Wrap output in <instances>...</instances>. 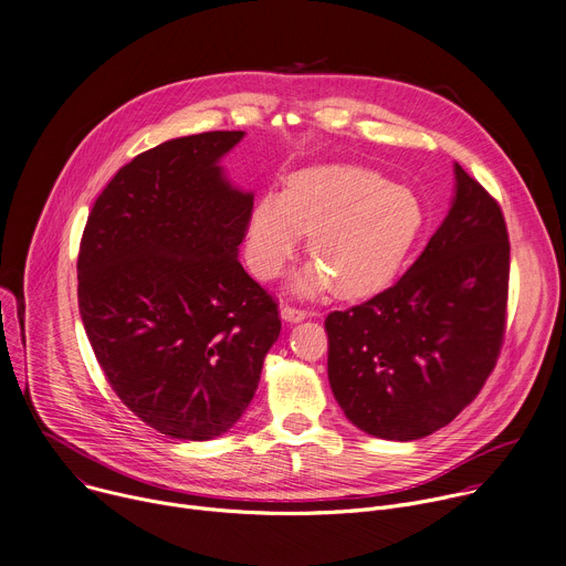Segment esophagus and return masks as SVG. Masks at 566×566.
<instances>
[{
	"mask_svg": "<svg viewBox=\"0 0 566 566\" xmlns=\"http://www.w3.org/2000/svg\"><path fill=\"white\" fill-rule=\"evenodd\" d=\"M281 317L287 322V324H298L307 317L305 310H298V307H292V305H283L281 307Z\"/></svg>",
	"mask_w": 566,
	"mask_h": 566,
	"instance_id": "1",
	"label": "esophagus"
}]
</instances>
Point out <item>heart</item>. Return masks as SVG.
<instances>
[{
	"label": "heart",
	"mask_w": 566,
	"mask_h": 566,
	"mask_svg": "<svg viewBox=\"0 0 566 566\" xmlns=\"http://www.w3.org/2000/svg\"><path fill=\"white\" fill-rule=\"evenodd\" d=\"M427 222L420 198L380 172L335 164L296 172L285 193H265L249 213L244 254L256 276L272 279L310 233V261L292 290L315 296L335 285L344 298L387 290L405 268Z\"/></svg>",
	"instance_id": "obj_1"
}]
</instances>
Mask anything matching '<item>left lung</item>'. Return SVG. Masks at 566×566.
I'll use <instances>...</instances> for the list:
<instances>
[{
	"label": "left lung",
	"mask_w": 566,
	"mask_h": 566,
	"mask_svg": "<svg viewBox=\"0 0 566 566\" xmlns=\"http://www.w3.org/2000/svg\"><path fill=\"white\" fill-rule=\"evenodd\" d=\"M511 244L499 205L454 164L452 207L405 276L331 312L328 380L346 418L385 441L452 422L481 391L506 326Z\"/></svg>",
	"instance_id": "1"
}]
</instances>
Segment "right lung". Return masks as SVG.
Instances as JSON below:
<instances>
[{
  "label": "right lung",
  "instance_id": "add662e5",
  "mask_svg": "<svg viewBox=\"0 0 566 566\" xmlns=\"http://www.w3.org/2000/svg\"><path fill=\"white\" fill-rule=\"evenodd\" d=\"M242 130L164 142L125 164L81 240L78 307L109 387L179 441L227 433L281 333L240 261L254 193L220 166Z\"/></svg>",
  "mask_w": 566,
  "mask_h": 566
}]
</instances>
